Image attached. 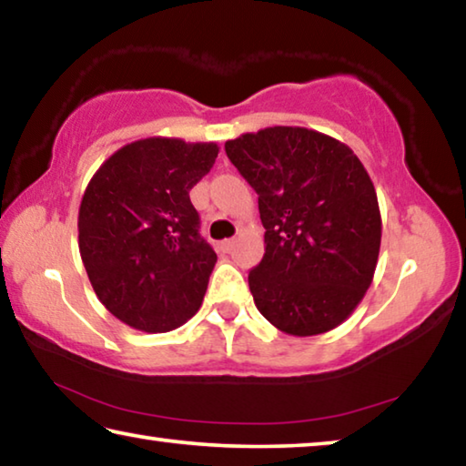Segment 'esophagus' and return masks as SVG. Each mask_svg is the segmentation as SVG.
I'll use <instances>...</instances> for the list:
<instances>
[{
    "label": "esophagus",
    "mask_w": 466,
    "mask_h": 466,
    "mask_svg": "<svg viewBox=\"0 0 466 466\" xmlns=\"http://www.w3.org/2000/svg\"><path fill=\"white\" fill-rule=\"evenodd\" d=\"M232 248H234V240L232 238L219 242V250H222V252H230Z\"/></svg>",
    "instance_id": "34e87169"
}]
</instances>
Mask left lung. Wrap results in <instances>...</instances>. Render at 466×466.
I'll list each match as a JSON object with an SVG mask.
<instances>
[{"mask_svg": "<svg viewBox=\"0 0 466 466\" xmlns=\"http://www.w3.org/2000/svg\"><path fill=\"white\" fill-rule=\"evenodd\" d=\"M258 195L263 261L248 273L258 312L294 337L335 329L374 279L382 219L372 178L350 147L306 127L226 141Z\"/></svg>", "mask_w": 466, "mask_h": 466, "instance_id": "left-lung-1", "label": "left lung"}]
</instances>
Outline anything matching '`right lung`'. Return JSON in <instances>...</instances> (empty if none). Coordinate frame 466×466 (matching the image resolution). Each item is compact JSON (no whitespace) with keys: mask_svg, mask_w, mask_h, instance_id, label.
<instances>
[{"mask_svg":"<svg viewBox=\"0 0 466 466\" xmlns=\"http://www.w3.org/2000/svg\"><path fill=\"white\" fill-rule=\"evenodd\" d=\"M219 147L177 137L137 139L86 187L77 242L105 309L144 333H167L199 310L218 255L199 234L188 191Z\"/></svg>","mask_w":466,"mask_h":466,"instance_id":"right-lung-1","label":"right lung"}]
</instances>
